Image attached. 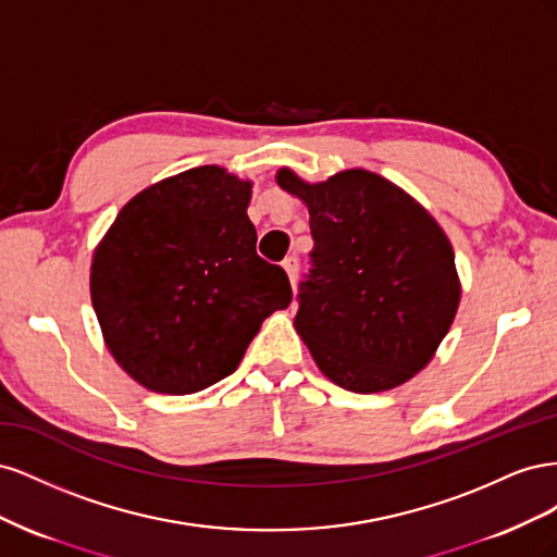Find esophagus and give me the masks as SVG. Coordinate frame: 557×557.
<instances>
[{
    "mask_svg": "<svg viewBox=\"0 0 557 557\" xmlns=\"http://www.w3.org/2000/svg\"><path fill=\"white\" fill-rule=\"evenodd\" d=\"M283 269H285V274H288V278H290V283L295 285L297 283V272H299V260H297V256H288L283 260Z\"/></svg>",
    "mask_w": 557,
    "mask_h": 557,
    "instance_id": "34e87169",
    "label": "esophagus"
}]
</instances>
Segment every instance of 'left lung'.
I'll return each mask as SVG.
<instances>
[{"label":"left lung","instance_id":"obj_1","mask_svg":"<svg viewBox=\"0 0 557 557\" xmlns=\"http://www.w3.org/2000/svg\"><path fill=\"white\" fill-rule=\"evenodd\" d=\"M276 183L309 209L311 272L295 330L320 372L360 395L413 379L460 305L442 225L407 190L367 170L309 183L281 166Z\"/></svg>","mask_w":557,"mask_h":557}]
</instances>
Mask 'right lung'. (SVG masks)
Here are the masks:
<instances>
[{"mask_svg":"<svg viewBox=\"0 0 557 557\" xmlns=\"http://www.w3.org/2000/svg\"><path fill=\"white\" fill-rule=\"evenodd\" d=\"M250 195L223 166H195L134 195L97 244L104 344L148 391L190 395L230 376L262 320L288 309V276L256 252Z\"/></svg>","mask_w":557,"mask_h":557,"instance_id":"right-lung-1","label":"right lung"}]
</instances>
